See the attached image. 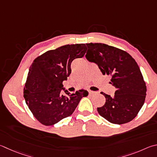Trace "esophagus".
Returning a JSON list of instances; mask_svg holds the SVG:
<instances>
[{
  "label": "esophagus",
  "mask_w": 157,
  "mask_h": 157,
  "mask_svg": "<svg viewBox=\"0 0 157 157\" xmlns=\"http://www.w3.org/2000/svg\"><path fill=\"white\" fill-rule=\"evenodd\" d=\"M88 92H89L90 94H93V93H97V92H95V91H93V90H88Z\"/></svg>",
  "instance_id": "34e87169"
}]
</instances>
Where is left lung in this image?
I'll use <instances>...</instances> for the list:
<instances>
[{
  "mask_svg": "<svg viewBox=\"0 0 157 157\" xmlns=\"http://www.w3.org/2000/svg\"><path fill=\"white\" fill-rule=\"evenodd\" d=\"M86 58L98 65L103 75L110 77L115 95L106 98L99 115L110 123L123 124L132 121L144 104L147 88L140 69L129 53L102 43H87Z\"/></svg>",
  "mask_w": 157,
  "mask_h": 157,
  "instance_id": "8db88e82",
  "label": "left lung"
}]
</instances>
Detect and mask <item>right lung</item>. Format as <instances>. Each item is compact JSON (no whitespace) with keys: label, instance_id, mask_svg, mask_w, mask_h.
<instances>
[{"label":"right lung","instance_id":"right-lung-1","mask_svg":"<svg viewBox=\"0 0 157 157\" xmlns=\"http://www.w3.org/2000/svg\"><path fill=\"white\" fill-rule=\"evenodd\" d=\"M85 44H67L48 51L34 59L28 73L24 98L37 120L52 126L73 114L79 101L88 95L82 89L70 93L62 82L71 73V62L84 57ZM63 90L65 94L61 93Z\"/></svg>","mask_w":157,"mask_h":157}]
</instances>
